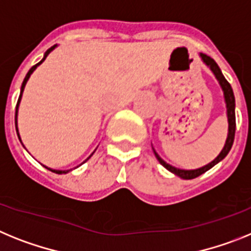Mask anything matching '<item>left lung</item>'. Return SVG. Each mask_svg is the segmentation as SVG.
I'll use <instances>...</instances> for the list:
<instances>
[{"label": "left lung", "mask_w": 251, "mask_h": 251, "mask_svg": "<svg viewBox=\"0 0 251 251\" xmlns=\"http://www.w3.org/2000/svg\"><path fill=\"white\" fill-rule=\"evenodd\" d=\"M200 56H201V59L203 60L204 64H206L207 67H208V68L212 71V73L215 74V77H216V79L219 80L220 86H221L222 91H224V97H225V103H226V113H227V121H228V132H227V139H226V143H225V145H224V149L221 150V152H220L219 155L213 159L212 162L208 163V164L203 165L202 168H198V169H192V171L179 169V168H176V167H173V165L168 164V163H165L164 160H163V159L158 155V152L152 149V151H154V154H155V158L158 159L159 163H160V164H162L165 169H168V171L172 172L173 174H176V176L180 177L182 179H193V178H197V177H200L201 174L206 173L208 169H211L212 167H215L217 163L221 162L222 159L227 155L228 151H230V149H231V147H232V144H234V139H235L236 121H235V97H234V92H232V88H231L230 83H228L227 80H226V78L224 77V74H222L221 69H220V67L217 65V63L215 62V60H213L211 56L206 55V54H203V53L200 54Z\"/></svg>", "instance_id": "8db88e82"}]
</instances>
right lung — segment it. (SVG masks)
I'll list each match as a JSON object with an SVG mask.
<instances>
[{
    "instance_id": "right-lung-1",
    "label": "right lung",
    "mask_w": 251,
    "mask_h": 251,
    "mask_svg": "<svg viewBox=\"0 0 251 251\" xmlns=\"http://www.w3.org/2000/svg\"><path fill=\"white\" fill-rule=\"evenodd\" d=\"M56 48V45H54V47H51V48H49V49L47 50V51H45V54H44V58H43V59L40 60V62L38 63V64H35L34 67H31V69H30L29 72H27V74H26V77H25V79H24V82H23V86H21V92H20V97H19V101H17V104H16V112H15V125H16V132H17V136H19V139H20V141H21V138H20V134H19V128H17V110H19V104H20V101H21V96H23V92H24V88H25V86H26V82H27V80H29V78H30V75H31L32 74V72L35 71V69L38 68V65H40L41 63L44 62L45 59H47V56L49 55V53L50 51H51V50H54ZM93 154V152H92ZM92 154H91V155L88 156V158L86 159V160H84V162H87V160H88L89 158H91V156H92ZM83 162V163H84ZM45 167V165H44ZM47 168V169H49V171H51V172H54V173H56V174H63V173H68L69 171H56V169H51V168H48V167H45Z\"/></svg>"
}]
</instances>
